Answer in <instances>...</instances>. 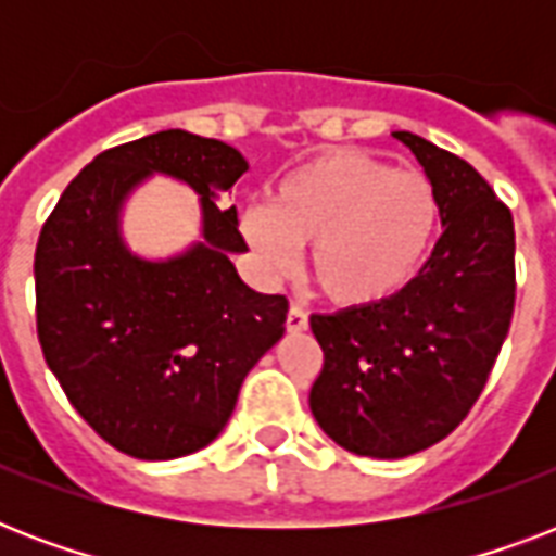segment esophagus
Here are the masks:
<instances>
[{"label": "esophagus", "instance_id": "1", "mask_svg": "<svg viewBox=\"0 0 556 556\" xmlns=\"http://www.w3.org/2000/svg\"><path fill=\"white\" fill-rule=\"evenodd\" d=\"M286 329L288 331H305L308 329V314L300 308V305H291V312L286 317Z\"/></svg>", "mask_w": 556, "mask_h": 556}]
</instances>
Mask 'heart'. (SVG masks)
<instances>
[{"label":"heart","mask_w":556,"mask_h":556,"mask_svg":"<svg viewBox=\"0 0 556 556\" xmlns=\"http://www.w3.org/2000/svg\"><path fill=\"white\" fill-rule=\"evenodd\" d=\"M441 227V199L421 173H395L369 152L334 150L288 173L274 207L242 213V236L265 274H288L312 244V274L346 308L401 294Z\"/></svg>","instance_id":"b5f03b06"}]
</instances>
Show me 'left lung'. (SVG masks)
<instances>
[{"label": "left lung", "mask_w": 556, "mask_h": 556, "mask_svg": "<svg viewBox=\"0 0 556 556\" xmlns=\"http://www.w3.org/2000/svg\"><path fill=\"white\" fill-rule=\"evenodd\" d=\"M395 138L439 190L444 233L401 294L312 317L323 369L308 406L331 441L369 458L413 456L465 421L517 300L508 204L465 159L413 132Z\"/></svg>", "instance_id": "obj_1"}]
</instances>
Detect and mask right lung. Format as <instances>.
I'll return each mask as SVG.
<instances>
[{
	"label": "right lung",
	"instance_id": "obj_1",
	"mask_svg": "<svg viewBox=\"0 0 556 556\" xmlns=\"http://www.w3.org/2000/svg\"><path fill=\"white\" fill-rule=\"evenodd\" d=\"M164 172L202 195L205 242L167 263L125 251L119 204ZM248 161L216 138L167 129L100 152L56 201L34 253L37 338L65 397L100 439L164 462L225 430L244 375L286 331L288 300L239 279L248 251L225 207Z\"/></svg>",
	"mask_w": 556,
	"mask_h": 556
}]
</instances>
